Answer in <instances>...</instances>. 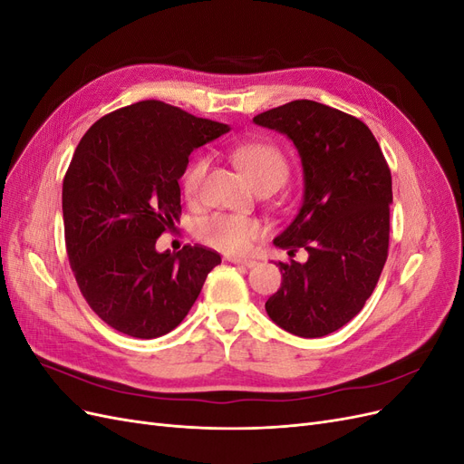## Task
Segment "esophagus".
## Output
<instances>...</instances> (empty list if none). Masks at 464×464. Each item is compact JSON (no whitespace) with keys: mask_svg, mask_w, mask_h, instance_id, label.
<instances>
[{"mask_svg":"<svg viewBox=\"0 0 464 464\" xmlns=\"http://www.w3.org/2000/svg\"><path fill=\"white\" fill-rule=\"evenodd\" d=\"M230 263H234V265H244V266H256L257 265V261H254V259H246V257H234V256H230V257H227Z\"/></svg>","mask_w":464,"mask_h":464,"instance_id":"esophagus-1","label":"esophagus"}]
</instances>
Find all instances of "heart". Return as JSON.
<instances>
[{
    "label": "heart",
    "instance_id": "heart-1",
    "mask_svg": "<svg viewBox=\"0 0 464 464\" xmlns=\"http://www.w3.org/2000/svg\"><path fill=\"white\" fill-rule=\"evenodd\" d=\"M234 162L242 168L251 186L259 188L261 184L280 186L288 174V166L276 147L269 143H246L232 150ZM208 170V159L205 154L195 157L181 178V186L189 201L199 198L205 174ZM263 234V224L256 218L237 217L228 213H215L198 222V236L201 240L227 254H246L257 237Z\"/></svg>",
    "mask_w": 464,
    "mask_h": 464
}]
</instances>
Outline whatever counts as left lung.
Segmentation results:
<instances>
[{
  "instance_id": "8db88e82",
  "label": "left lung",
  "mask_w": 464,
  "mask_h": 464,
  "mask_svg": "<svg viewBox=\"0 0 464 464\" xmlns=\"http://www.w3.org/2000/svg\"><path fill=\"white\" fill-rule=\"evenodd\" d=\"M298 150L304 198L273 244L307 261H278L283 283L265 302L280 329L325 336L358 315L372 296L389 249L391 172L363 121L314 101H294L254 118Z\"/></svg>"
}]
</instances>
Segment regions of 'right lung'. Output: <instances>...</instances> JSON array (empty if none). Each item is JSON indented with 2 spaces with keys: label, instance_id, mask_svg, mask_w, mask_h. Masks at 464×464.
I'll list each match as a JSON object with an SVG mask.
<instances>
[{
  "label": "right lung",
  "instance_id": "add662e5",
  "mask_svg": "<svg viewBox=\"0 0 464 464\" xmlns=\"http://www.w3.org/2000/svg\"><path fill=\"white\" fill-rule=\"evenodd\" d=\"M227 123L143 101L98 120L79 141L62 191L65 246L92 312L135 339L176 329L220 256L203 246L157 251L181 217L189 154Z\"/></svg>",
  "mask_w": 464,
  "mask_h": 464
}]
</instances>
